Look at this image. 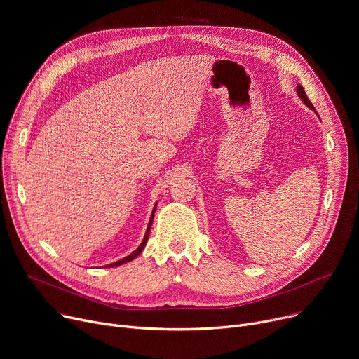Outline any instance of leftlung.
Listing matches in <instances>:
<instances>
[{"label": "left lung", "instance_id": "obj_1", "mask_svg": "<svg viewBox=\"0 0 359 359\" xmlns=\"http://www.w3.org/2000/svg\"><path fill=\"white\" fill-rule=\"evenodd\" d=\"M297 91H298V95L301 97V99H302V102L309 107V109H312V110H315L313 109V106H312V103L309 102V99H308V97H306V93H305V90H304V87L302 86H297Z\"/></svg>", "mask_w": 359, "mask_h": 359}]
</instances>
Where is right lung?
Segmentation results:
<instances>
[{
  "label": "right lung",
  "instance_id": "add662e5",
  "mask_svg": "<svg viewBox=\"0 0 359 359\" xmlns=\"http://www.w3.org/2000/svg\"><path fill=\"white\" fill-rule=\"evenodd\" d=\"M154 212H156V206L153 208V212H151V216H150V222H149V224H147V231H146V235H144V238H143V242L140 243V246H139V248H137L135 252L130 253L128 256H126V257H123V259L117 260V262H113V264L107 265L109 268H114V266H120V265H123V264H127V262H130V260L136 259V257H137V256L142 253V250L144 249V246H146V243H147V239H149V233H150V229H151V223H153V216H154Z\"/></svg>",
  "mask_w": 359,
  "mask_h": 359
}]
</instances>
